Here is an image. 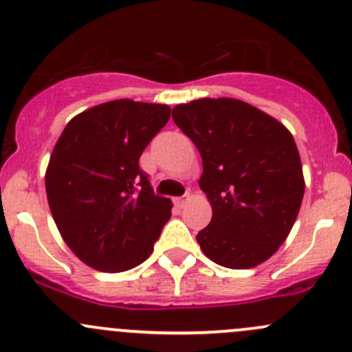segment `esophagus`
I'll list each match as a JSON object with an SVG mask.
<instances>
[{
  "mask_svg": "<svg viewBox=\"0 0 352 352\" xmlns=\"http://www.w3.org/2000/svg\"><path fill=\"white\" fill-rule=\"evenodd\" d=\"M187 201H189V196H184V197H175V199H173V204H175L177 208H184V206L187 204Z\"/></svg>",
  "mask_w": 352,
  "mask_h": 352,
  "instance_id": "obj_1",
  "label": "esophagus"
}]
</instances>
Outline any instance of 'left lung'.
Here are the masks:
<instances>
[{
	"instance_id": "obj_1",
	"label": "left lung",
	"mask_w": 352,
	"mask_h": 352,
	"mask_svg": "<svg viewBox=\"0 0 352 352\" xmlns=\"http://www.w3.org/2000/svg\"><path fill=\"white\" fill-rule=\"evenodd\" d=\"M172 117L202 158L199 187L212 218L197 233L201 250L230 269L265 262L289 235L305 194L291 133L236 98H199L173 107Z\"/></svg>"
}]
</instances>
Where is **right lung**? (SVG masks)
I'll use <instances>...</instances> for the list:
<instances>
[{"label":"right lung","instance_id":"1","mask_svg":"<svg viewBox=\"0 0 352 352\" xmlns=\"http://www.w3.org/2000/svg\"><path fill=\"white\" fill-rule=\"evenodd\" d=\"M168 119V105L105 102L73 117L52 150L45 170L52 218L73 254L97 271L146 261L172 216V201L155 196L140 168Z\"/></svg>","mask_w":352,"mask_h":352}]
</instances>
